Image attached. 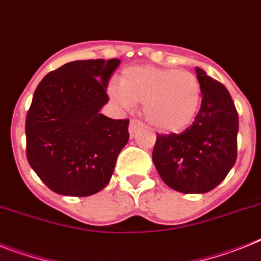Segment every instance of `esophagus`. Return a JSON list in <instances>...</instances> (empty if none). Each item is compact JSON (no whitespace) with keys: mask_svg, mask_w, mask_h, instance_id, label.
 <instances>
[{"mask_svg":"<svg viewBox=\"0 0 261 261\" xmlns=\"http://www.w3.org/2000/svg\"><path fill=\"white\" fill-rule=\"evenodd\" d=\"M142 127H143V122H141L139 119H131L130 120V127H128L131 137H134L135 133H137L139 128H142Z\"/></svg>","mask_w":261,"mask_h":261,"instance_id":"34e87169","label":"esophagus"}]
</instances>
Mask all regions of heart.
Wrapping results in <instances>:
<instances>
[{
	"mask_svg": "<svg viewBox=\"0 0 261 261\" xmlns=\"http://www.w3.org/2000/svg\"><path fill=\"white\" fill-rule=\"evenodd\" d=\"M109 95L123 109L143 103L148 123L175 133L192 123L201 102L198 76L187 70L133 66L122 71L119 83L109 85Z\"/></svg>",
	"mask_w": 261,
	"mask_h": 261,
	"instance_id": "heart-1",
	"label": "heart"
}]
</instances>
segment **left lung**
<instances>
[{"label": "left lung", "mask_w": 261, "mask_h": 261, "mask_svg": "<svg viewBox=\"0 0 261 261\" xmlns=\"http://www.w3.org/2000/svg\"><path fill=\"white\" fill-rule=\"evenodd\" d=\"M201 105L180 134L156 135L152 162L162 180L179 192L204 194L225 179L238 156L239 115L228 90L196 67Z\"/></svg>", "instance_id": "1"}]
</instances>
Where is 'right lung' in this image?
I'll return each instance as SVG.
<instances>
[{"mask_svg":"<svg viewBox=\"0 0 261 261\" xmlns=\"http://www.w3.org/2000/svg\"><path fill=\"white\" fill-rule=\"evenodd\" d=\"M119 63L117 58L74 61L37 86L26 115V158L51 191L89 196L110 181L130 137V120L99 113Z\"/></svg>","mask_w":261,"mask_h":261,"instance_id":"add662e5","label":"right lung"}]
</instances>
